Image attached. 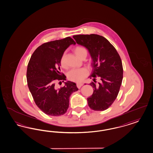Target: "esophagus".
Returning a JSON list of instances; mask_svg holds the SVG:
<instances>
[{
    "mask_svg": "<svg viewBox=\"0 0 153 153\" xmlns=\"http://www.w3.org/2000/svg\"><path fill=\"white\" fill-rule=\"evenodd\" d=\"M83 85V84H79V83H77V84H76V86H77V87L79 89Z\"/></svg>",
    "mask_w": 153,
    "mask_h": 153,
    "instance_id": "esophagus-1",
    "label": "esophagus"
}]
</instances>
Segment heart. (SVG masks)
<instances>
[{"label":"heart","instance_id":"1","mask_svg":"<svg viewBox=\"0 0 153 153\" xmlns=\"http://www.w3.org/2000/svg\"><path fill=\"white\" fill-rule=\"evenodd\" d=\"M74 52L76 56L81 59L83 57H85L88 53V51L85 47L82 46H76L74 48ZM60 64L62 67H65V54H63L61 56ZM88 76V71L85 68H82L79 69H73L71 70L68 74V79L75 82L79 83L82 82L86 77Z\"/></svg>","mask_w":153,"mask_h":153}]
</instances>
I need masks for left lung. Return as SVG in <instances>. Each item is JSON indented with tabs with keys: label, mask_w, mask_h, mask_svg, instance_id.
Here are the masks:
<instances>
[{
	"label": "left lung",
	"mask_w": 153,
	"mask_h": 153,
	"mask_svg": "<svg viewBox=\"0 0 153 153\" xmlns=\"http://www.w3.org/2000/svg\"><path fill=\"white\" fill-rule=\"evenodd\" d=\"M78 44L88 49L92 57L93 82L92 96L87 98L89 108L96 111L108 109L116 99L122 84V61L116 48L104 37L96 34L73 36ZM98 78L99 82H97Z\"/></svg>",
	"instance_id": "left-lung-1"
}]
</instances>
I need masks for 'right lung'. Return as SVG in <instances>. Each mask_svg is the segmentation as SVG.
Returning a JSON list of instances; mask_svg holds the SVG:
<instances>
[{
	"mask_svg": "<svg viewBox=\"0 0 153 153\" xmlns=\"http://www.w3.org/2000/svg\"><path fill=\"white\" fill-rule=\"evenodd\" d=\"M75 44L71 37L44 43L34 51L28 62V88L37 106L47 115L60 116L65 114L71 95L79 90L71 81L65 82V86L59 89L55 84L66 80V76L60 72V60L65 49Z\"/></svg>",
	"mask_w": 153,
	"mask_h": 153,
	"instance_id": "obj_1",
	"label": "right lung"
}]
</instances>
